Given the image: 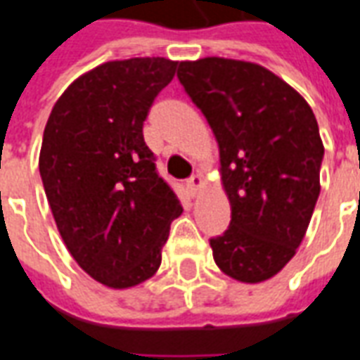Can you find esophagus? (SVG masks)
Instances as JSON below:
<instances>
[{"instance_id":"esophagus-1","label":"esophagus","mask_w":360,"mask_h":360,"mask_svg":"<svg viewBox=\"0 0 360 360\" xmlns=\"http://www.w3.org/2000/svg\"><path fill=\"white\" fill-rule=\"evenodd\" d=\"M187 187L193 195H197L198 191L205 187V179H202V175H198V173L197 175H193V177L187 181Z\"/></svg>"}]
</instances>
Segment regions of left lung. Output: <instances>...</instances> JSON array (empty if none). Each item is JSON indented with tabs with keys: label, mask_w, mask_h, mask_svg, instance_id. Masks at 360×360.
Masks as SVG:
<instances>
[{
	"label": "left lung",
	"mask_w": 360,
	"mask_h": 360,
	"mask_svg": "<svg viewBox=\"0 0 360 360\" xmlns=\"http://www.w3.org/2000/svg\"><path fill=\"white\" fill-rule=\"evenodd\" d=\"M181 85L208 120L232 220L210 240L240 283L275 276L294 257L320 197L323 144L300 93L267 68L228 58L181 62Z\"/></svg>",
	"instance_id": "1"
}]
</instances>
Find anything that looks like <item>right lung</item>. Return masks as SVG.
<instances>
[{
	"mask_svg": "<svg viewBox=\"0 0 360 360\" xmlns=\"http://www.w3.org/2000/svg\"><path fill=\"white\" fill-rule=\"evenodd\" d=\"M175 70L167 58L105 62L62 93L44 128L39 169L58 232L75 263L109 288L155 275L183 212L142 132Z\"/></svg>",
	"mask_w": 360,
	"mask_h": 360,
	"instance_id": "1",
	"label": "right lung"
}]
</instances>
